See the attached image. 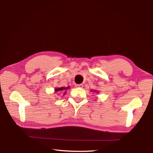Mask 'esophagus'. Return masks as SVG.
Masks as SVG:
<instances>
[{"label":"esophagus","instance_id":"obj_1","mask_svg":"<svg viewBox=\"0 0 153 153\" xmlns=\"http://www.w3.org/2000/svg\"><path fill=\"white\" fill-rule=\"evenodd\" d=\"M76 86L77 87V88H82L83 85H82V84H79V85H76Z\"/></svg>","mask_w":153,"mask_h":153}]
</instances>
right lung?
<instances>
[{
	"label": "right lung",
	"mask_w": 153,
	"mask_h": 153,
	"mask_svg": "<svg viewBox=\"0 0 153 153\" xmlns=\"http://www.w3.org/2000/svg\"><path fill=\"white\" fill-rule=\"evenodd\" d=\"M69 87H67V88H64V87H62V88H56L55 89V91L57 92V91H63V90H65L67 89H68V88Z\"/></svg>",
	"instance_id": "right-lung-1"
}]
</instances>
